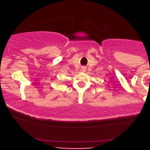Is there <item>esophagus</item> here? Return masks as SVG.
Masks as SVG:
<instances>
[{
	"label": "esophagus",
	"instance_id": "1",
	"mask_svg": "<svg viewBox=\"0 0 150 150\" xmlns=\"http://www.w3.org/2000/svg\"><path fill=\"white\" fill-rule=\"evenodd\" d=\"M85 70H86L85 67H83V68H82V69H81L82 71H85Z\"/></svg>",
	"mask_w": 150,
	"mask_h": 150
}]
</instances>
